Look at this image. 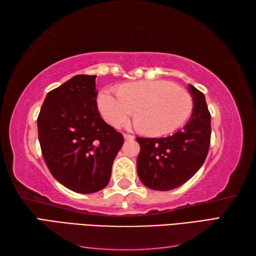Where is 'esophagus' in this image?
Instances as JSON below:
<instances>
[{"label":"esophagus","instance_id":"obj_1","mask_svg":"<svg viewBox=\"0 0 256 256\" xmlns=\"http://www.w3.org/2000/svg\"><path fill=\"white\" fill-rule=\"evenodd\" d=\"M123 136H124V138H125V140H134V135H131V134H126V133H124V134H123Z\"/></svg>","mask_w":256,"mask_h":256}]
</instances>
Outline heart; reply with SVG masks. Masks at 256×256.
Segmentation results:
<instances>
[{
    "label": "heart",
    "mask_w": 256,
    "mask_h": 256,
    "mask_svg": "<svg viewBox=\"0 0 256 256\" xmlns=\"http://www.w3.org/2000/svg\"><path fill=\"white\" fill-rule=\"evenodd\" d=\"M98 106L106 121L120 126L136 108L135 126L150 135L172 133L187 121L194 102L189 92L166 80H143L125 84L118 92L104 88Z\"/></svg>",
    "instance_id": "b5f03b06"
}]
</instances>
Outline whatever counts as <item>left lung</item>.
Listing matches in <instances>:
<instances>
[{
	"mask_svg": "<svg viewBox=\"0 0 256 256\" xmlns=\"http://www.w3.org/2000/svg\"><path fill=\"white\" fill-rule=\"evenodd\" d=\"M194 108L192 118L172 135L160 138H136L140 146L138 175L144 186L167 192L188 182L208 155L211 116L202 92L189 84Z\"/></svg>",
	"mask_w": 256,
	"mask_h": 256,
	"instance_id": "1",
	"label": "left lung"
}]
</instances>
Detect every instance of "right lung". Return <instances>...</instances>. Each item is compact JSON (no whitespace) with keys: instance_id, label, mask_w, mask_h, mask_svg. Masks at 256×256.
Masks as SVG:
<instances>
[{"instance_id":"right-lung-1","label":"right lung","mask_w":256,"mask_h":256,"mask_svg":"<svg viewBox=\"0 0 256 256\" xmlns=\"http://www.w3.org/2000/svg\"><path fill=\"white\" fill-rule=\"evenodd\" d=\"M96 76L77 74L47 94L37 118L38 140L48 170L78 194L104 188L124 138L100 116Z\"/></svg>"}]
</instances>
